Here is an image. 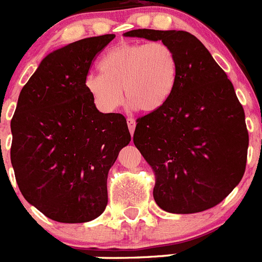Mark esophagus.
I'll use <instances>...</instances> for the list:
<instances>
[{
    "instance_id": "34e87169",
    "label": "esophagus",
    "mask_w": 262,
    "mask_h": 262,
    "mask_svg": "<svg viewBox=\"0 0 262 262\" xmlns=\"http://www.w3.org/2000/svg\"><path fill=\"white\" fill-rule=\"evenodd\" d=\"M127 124H128V129H129V133H131V135H134V131H135V126H136L135 119L128 118V119H127Z\"/></svg>"
}]
</instances>
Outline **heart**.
Listing matches in <instances>:
<instances>
[{"mask_svg":"<svg viewBox=\"0 0 262 262\" xmlns=\"http://www.w3.org/2000/svg\"><path fill=\"white\" fill-rule=\"evenodd\" d=\"M99 75H88L85 89L105 113L127 102L144 113L168 103L180 75L177 55L164 41L120 43L111 47L98 62Z\"/></svg>","mask_w":262,"mask_h":262,"instance_id":"b5f03b06","label":"heart"}]
</instances>
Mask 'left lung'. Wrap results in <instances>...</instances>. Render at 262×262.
Returning <instances> with one entry per match:
<instances>
[{
	"label": "left lung",
	"instance_id": "1",
	"mask_svg": "<svg viewBox=\"0 0 262 262\" xmlns=\"http://www.w3.org/2000/svg\"><path fill=\"white\" fill-rule=\"evenodd\" d=\"M124 36L164 41L180 64L168 103L139 118L134 133L156 176L157 206L172 214L211 209L242 181L247 164L248 131L232 82L190 32L139 29Z\"/></svg>",
	"mask_w": 262,
	"mask_h": 262
}]
</instances>
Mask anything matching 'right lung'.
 Wrapping results in <instances>:
<instances>
[{"mask_svg":"<svg viewBox=\"0 0 262 262\" xmlns=\"http://www.w3.org/2000/svg\"><path fill=\"white\" fill-rule=\"evenodd\" d=\"M114 34L48 53L22 88L10 159L20 193L60 223H85L107 205V174L131 142L126 118L103 114L85 89L90 64Z\"/></svg>","mask_w":262,"mask_h":262,"instance_id":"obj_1","label":"right lung"}]
</instances>
